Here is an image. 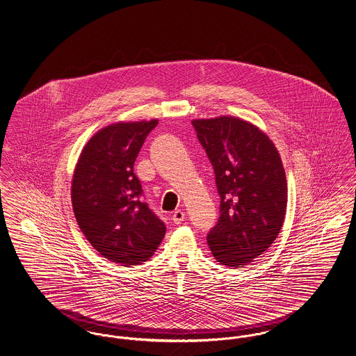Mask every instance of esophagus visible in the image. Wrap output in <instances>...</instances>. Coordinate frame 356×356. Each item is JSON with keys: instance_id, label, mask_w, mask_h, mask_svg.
<instances>
[{"instance_id": "esophagus-1", "label": "esophagus", "mask_w": 356, "mask_h": 356, "mask_svg": "<svg viewBox=\"0 0 356 356\" xmlns=\"http://www.w3.org/2000/svg\"><path fill=\"white\" fill-rule=\"evenodd\" d=\"M185 213L181 211V209H177V211H175L173 214H172V220H173V222L175 224H181L183 221H184Z\"/></svg>"}]
</instances>
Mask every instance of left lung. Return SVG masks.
Here are the masks:
<instances>
[{
	"label": "left lung",
	"instance_id": "8db88e82",
	"mask_svg": "<svg viewBox=\"0 0 356 356\" xmlns=\"http://www.w3.org/2000/svg\"><path fill=\"white\" fill-rule=\"evenodd\" d=\"M221 197L207 240L217 262L243 268L265 253L282 229L287 183L278 149L250 122L234 116L195 119Z\"/></svg>",
	"mask_w": 356,
	"mask_h": 356
}]
</instances>
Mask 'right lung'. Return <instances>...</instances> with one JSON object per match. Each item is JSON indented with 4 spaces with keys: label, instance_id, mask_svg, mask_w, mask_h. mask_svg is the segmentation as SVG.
I'll list each match as a JSON object with an SVG mask.
<instances>
[{
    "label": "right lung",
    "instance_id": "1",
    "mask_svg": "<svg viewBox=\"0 0 356 356\" xmlns=\"http://www.w3.org/2000/svg\"><path fill=\"white\" fill-rule=\"evenodd\" d=\"M157 119L118 122L87 142L75 165L72 202L87 241L122 266L148 261L165 236V225L145 202L134 163Z\"/></svg>",
    "mask_w": 356,
    "mask_h": 356
}]
</instances>
